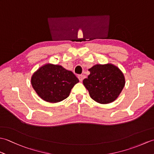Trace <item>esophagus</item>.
<instances>
[{"label":"esophagus","mask_w":154,"mask_h":154,"mask_svg":"<svg viewBox=\"0 0 154 154\" xmlns=\"http://www.w3.org/2000/svg\"><path fill=\"white\" fill-rule=\"evenodd\" d=\"M78 78H79V79L81 82H82L83 80L85 79V75H79V76H78Z\"/></svg>","instance_id":"34e87169"}]
</instances>
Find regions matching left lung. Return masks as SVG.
Segmentation results:
<instances>
[{
	"instance_id": "1",
	"label": "left lung",
	"mask_w": 154,
	"mask_h": 154,
	"mask_svg": "<svg viewBox=\"0 0 154 154\" xmlns=\"http://www.w3.org/2000/svg\"><path fill=\"white\" fill-rule=\"evenodd\" d=\"M83 81L91 97L100 104L112 103L119 97L125 85L124 75L112 64L95 65Z\"/></svg>"
}]
</instances>
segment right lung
I'll return each mask as SVG.
<instances>
[{
    "label": "right lung",
    "instance_id": "obj_1",
    "mask_svg": "<svg viewBox=\"0 0 154 154\" xmlns=\"http://www.w3.org/2000/svg\"><path fill=\"white\" fill-rule=\"evenodd\" d=\"M32 85L42 99L57 103L66 99L79 79L71 71L61 65L46 64L35 72Z\"/></svg>",
    "mask_w": 154,
    "mask_h": 154
}]
</instances>
